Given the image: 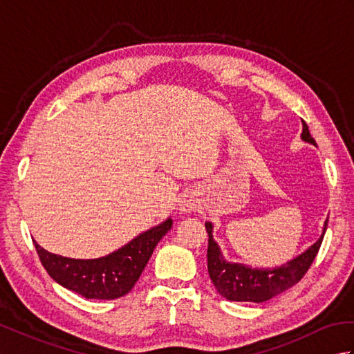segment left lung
Listing matches in <instances>:
<instances>
[{
  "mask_svg": "<svg viewBox=\"0 0 354 354\" xmlns=\"http://www.w3.org/2000/svg\"><path fill=\"white\" fill-rule=\"evenodd\" d=\"M301 138L310 145L317 146L309 132V126L303 122ZM328 222V219H327ZM327 222L324 225V232L313 243L309 250L298 255L297 259L286 263V265L275 269H252L240 263H230L222 257L219 246L213 240V225L207 222L205 228L208 232V274L216 286L217 292L230 301H245V303H263L268 299L280 295L281 292L288 290L295 286L306 275L307 270L317 257L324 239Z\"/></svg>",
  "mask_w": 354,
  "mask_h": 354,
  "instance_id": "8db88e82",
  "label": "left lung"
}]
</instances>
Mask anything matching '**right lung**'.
Wrapping results in <instances>:
<instances>
[{
    "label": "right lung",
    "instance_id": "add662e5",
    "mask_svg": "<svg viewBox=\"0 0 354 354\" xmlns=\"http://www.w3.org/2000/svg\"><path fill=\"white\" fill-rule=\"evenodd\" d=\"M171 223V219H167L135 237L122 250L95 260L66 259L45 251L35 240L33 243L44 269L65 289L88 299H115L132 290L155 246L167 234Z\"/></svg>",
    "mask_w": 354,
    "mask_h": 354
}]
</instances>
